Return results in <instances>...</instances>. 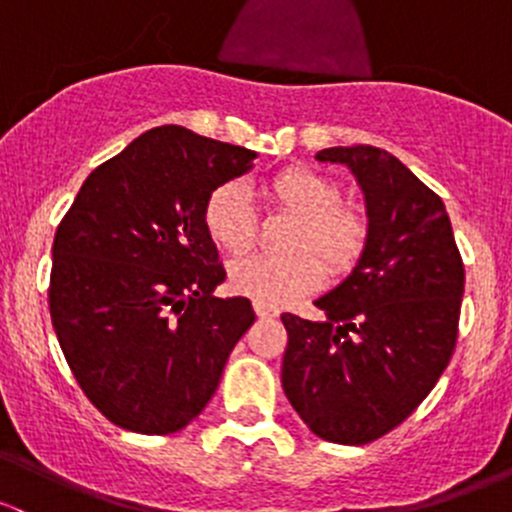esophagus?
Returning a JSON list of instances; mask_svg holds the SVG:
<instances>
[{
	"mask_svg": "<svg viewBox=\"0 0 512 512\" xmlns=\"http://www.w3.org/2000/svg\"><path fill=\"white\" fill-rule=\"evenodd\" d=\"M255 314L260 319H272V317H277V309L275 307H267V304L255 302Z\"/></svg>",
	"mask_w": 512,
	"mask_h": 512,
	"instance_id": "obj_1",
	"label": "esophagus"
}]
</instances>
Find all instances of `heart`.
Wrapping results in <instances>:
<instances>
[{
	"mask_svg": "<svg viewBox=\"0 0 512 512\" xmlns=\"http://www.w3.org/2000/svg\"><path fill=\"white\" fill-rule=\"evenodd\" d=\"M272 208L297 218L289 250L292 257H245L230 267V287L252 302L280 307L324 282L323 265L332 275H347L361 260L371 235L369 210L356 200L339 198L334 178L312 168H285L262 183ZM203 223L210 240L230 255H242L257 240V215L240 183L218 185L208 195Z\"/></svg>",
	"mask_w": 512,
	"mask_h": 512,
	"instance_id": "heart-1",
	"label": "heart"
}]
</instances>
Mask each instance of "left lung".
<instances>
[{
	"label": "left lung",
	"mask_w": 512,
	"mask_h": 512,
	"mask_svg": "<svg viewBox=\"0 0 512 512\" xmlns=\"http://www.w3.org/2000/svg\"><path fill=\"white\" fill-rule=\"evenodd\" d=\"M359 180L371 235L352 275L319 297L324 322L282 314V389L314 436L371 443L404 423L451 361L463 270L446 205L391 153H317Z\"/></svg>",
	"instance_id": "left-lung-1"
}]
</instances>
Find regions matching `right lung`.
Returning a JSON list of instances; mask_svg holds the SVG:
<instances>
[{"mask_svg":"<svg viewBox=\"0 0 512 512\" xmlns=\"http://www.w3.org/2000/svg\"><path fill=\"white\" fill-rule=\"evenodd\" d=\"M257 153L160 126L101 163L54 235L49 312L86 399L126 431L165 436L213 399L250 299L225 280L203 223L208 195Z\"/></svg>","mask_w":512,"mask_h":512,"instance_id":"right-lung-1","label":"right lung"}]
</instances>
